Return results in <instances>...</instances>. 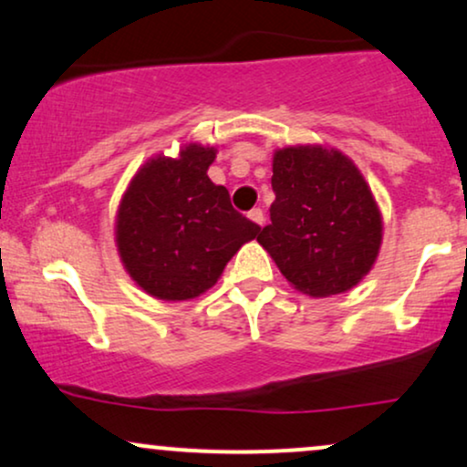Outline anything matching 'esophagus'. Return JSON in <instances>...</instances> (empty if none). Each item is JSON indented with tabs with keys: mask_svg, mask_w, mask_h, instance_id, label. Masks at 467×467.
<instances>
[{
	"mask_svg": "<svg viewBox=\"0 0 467 467\" xmlns=\"http://www.w3.org/2000/svg\"><path fill=\"white\" fill-rule=\"evenodd\" d=\"M249 218L255 224H264V212L260 210V207H253V210L249 212Z\"/></svg>",
	"mask_w": 467,
	"mask_h": 467,
	"instance_id": "34e87169",
	"label": "esophagus"
}]
</instances>
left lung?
Returning a JSON list of instances; mask_svg holds the SVG:
<instances>
[{
  "mask_svg": "<svg viewBox=\"0 0 467 467\" xmlns=\"http://www.w3.org/2000/svg\"><path fill=\"white\" fill-rule=\"evenodd\" d=\"M270 224L257 243L309 296L347 292L370 273L383 223L359 169L337 149L285 147L273 158Z\"/></svg>",
  "mask_w": 467,
  "mask_h": 467,
  "instance_id": "obj_1",
  "label": "left lung"
}]
</instances>
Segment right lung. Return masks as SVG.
Instances as JSON below:
<instances>
[{
    "label": "right lung",
    "instance_id": "1",
    "mask_svg": "<svg viewBox=\"0 0 467 467\" xmlns=\"http://www.w3.org/2000/svg\"><path fill=\"white\" fill-rule=\"evenodd\" d=\"M216 149L188 145L180 158L155 155L120 199L117 246L130 277L162 301H188L216 284L260 224L234 210L207 177Z\"/></svg>",
    "mask_w": 467,
    "mask_h": 467
}]
</instances>
